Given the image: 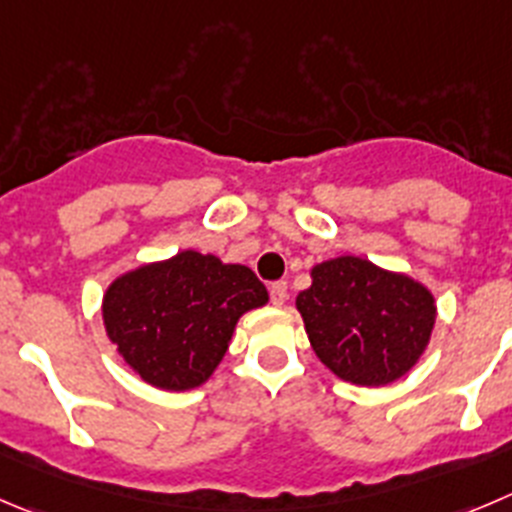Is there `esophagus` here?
Here are the masks:
<instances>
[{
    "label": "esophagus",
    "instance_id": "esophagus-1",
    "mask_svg": "<svg viewBox=\"0 0 512 512\" xmlns=\"http://www.w3.org/2000/svg\"><path fill=\"white\" fill-rule=\"evenodd\" d=\"M269 294H271V304L284 306V301L289 299V286H286L284 281H276V284L269 286Z\"/></svg>",
    "mask_w": 512,
    "mask_h": 512
}]
</instances>
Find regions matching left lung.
Listing matches in <instances>:
<instances>
[{
	"label": "left lung",
	"mask_w": 512,
	"mask_h": 512,
	"mask_svg": "<svg viewBox=\"0 0 512 512\" xmlns=\"http://www.w3.org/2000/svg\"><path fill=\"white\" fill-rule=\"evenodd\" d=\"M296 309L319 362L357 387H387L425 354L437 304L422 281L344 253L321 261Z\"/></svg>",
	"instance_id": "1"
}]
</instances>
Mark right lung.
<instances>
[{
  "label": "right lung",
  "mask_w": 512,
  "mask_h": 512,
  "mask_svg": "<svg viewBox=\"0 0 512 512\" xmlns=\"http://www.w3.org/2000/svg\"><path fill=\"white\" fill-rule=\"evenodd\" d=\"M269 304L248 266L193 248L125 271L102 294V326L145 384L186 392L211 379L243 314Z\"/></svg>",
  "instance_id": "1"
}]
</instances>
